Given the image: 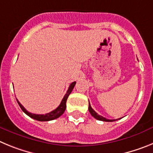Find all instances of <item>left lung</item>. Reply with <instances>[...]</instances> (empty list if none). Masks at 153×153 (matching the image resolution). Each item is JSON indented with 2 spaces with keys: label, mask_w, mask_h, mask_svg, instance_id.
<instances>
[{
  "label": "left lung",
  "mask_w": 153,
  "mask_h": 153,
  "mask_svg": "<svg viewBox=\"0 0 153 153\" xmlns=\"http://www.w3.org/2000/svg\"><path fill=\"white\" fill-rule=\"evenodd\" d=\"M89 111H90V114H91L94 118L97 119V120H100V121H105V122H113V121L116 120H107V119L105 118V117H102V116H100L98 113H96V112L92 109L91 106H90V102H89Z\"/></svg>",
  "instance_id": "8db88e82"
}]
</instances>
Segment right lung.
<instances>
[{
	"label": "right lung",
	"mask_w": 153,
	"mask_h": 153,
	"mask_svg": "<svg viewBox=\"0 0 153 153\" xmlns=\"http://www.w3.org/2000/svg\"><path fill=\"white\" fill-rule=\"evenodd\" d=\"M75 85H76V82H73V83L70 85V86H69L68 90L67 91V93L65 94L64 97H63V100H62L61 102H60V104L59 105V106H58L56 109H55L54 110H53V111L50 112L49 113H47V114L45 115L34 114V113H30V112H28L27 110H26V109H25L22 105H21V102H19L17 100V102H18L20 107H21V109L23 110V112H24V113H26L27 116H29L30 117L34 119V120H38V121H42V122H43V121H50V120H55V119H57L58 117H60L62 114H63L65 109H66V107H67V106H66L67 100V98H68L69 95H70V93H71V92H72L73 89L74 88V86H75Z\"/></svg>",
	"instance_id": "1"
}]
</instances>
